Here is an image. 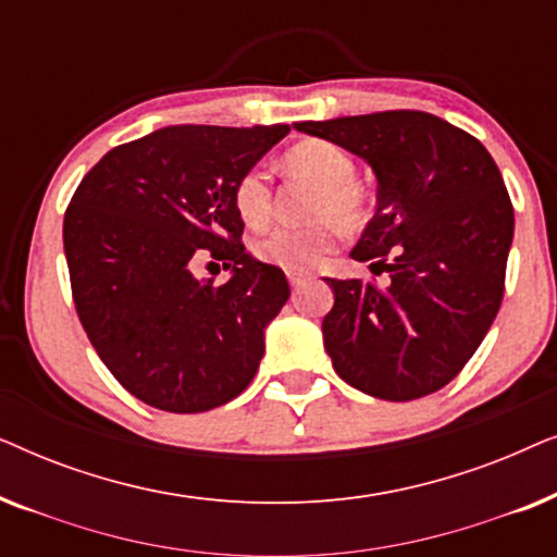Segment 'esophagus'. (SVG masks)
I'll list each match as a JSON object with an SVG mask.
<instances>
[{
  "label": "esophagus",
  "instance_id": "34e87169",
  "mask_svg": "<svg viewBox=\"0 0 557 557\" xmlns=\"http://www.w3.org/2000/svg\"><path fill=\"white\" fill-rule=\"evenodd\" d=\"M304 278H307L304 273H296V271L288 273V284H292V288H299L304 284Z\"/></svg>",
  "mask_w": 557,
  "mask_h": 557
}]
</instances>
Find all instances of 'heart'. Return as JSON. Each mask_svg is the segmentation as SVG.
I'll use <instances>...</instances> for the list:
<instances>
[{"label": "heart", "mask_w": 557, "mask_h": 557, "mask_svg": "<svg viewBox=\"0 0 557 557\" xmlns=\"http://www.w3.org/2000/svg\"><path fill=\"white\" fill-rule=\"evenodd\" d=\"M284 162L299 177L319 185L311 202L309 227H273L256 240L253 253L263 263L284 271H309L330 256L339 243V225L362 227L370 218V195L357 182V164L337 144L307 139L286 151ZM233 205L243 223L263 227L273 215V185L265 166L253 164L240 174L233 187Z\"/></svg>", "instance_id": "heart-1"}]
</instances>
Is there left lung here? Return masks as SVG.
<instances>
[{
	"label": "left lung",
	"instance_id": "left-lung-1",
	"mask_svg": "<svg viewBox=\"0 0 557 557\" xmlns=\"http://www.w3.org/2000/svg\"><path fill=\"white\" fill-rule=\"evenodd\" d=\"M362 157L377 212L352 248L387 281L326 278L324 349L337 375L380 400L431 395L463 370L505 296L515 210L499 166L463 128L425 111L301 121Z\"/></svg>",
	"mask_w": 557,
	"mask_h": 557
}]
</instances>
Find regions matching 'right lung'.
Returning <instances> with one entry per match:
<instances>
[{"label":"right lung","mask_w":557,"mask_h":557,"mask_svg":"<svg viewBox=\"0 0 557 557\" xmlns=\"http://www.w3.org/2000/svg\"><path fill=\"white\" fill-rule=\"evenodd\" d=\"M292 126H166L111 149L81 180L63 220L78 319L111 375L166 413L238 398L288 281L240 243L235 182ZM200 260L234 276L194 278Z\"/></svg>","instance_id":"1"}]
</instances>
